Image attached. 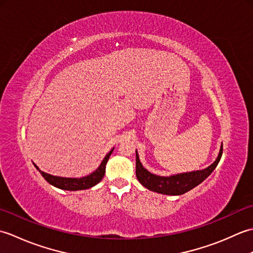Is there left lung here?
Returning a JSON list of instances; mask_svg holds the SVG:
<instances>
[{
	"label": "left lung",
	"mask_w": 253,
	"mask_h": 253,
	"mask_svg": "<svg viewBox=\"0 0 253 253\" xmlns=\"http://www.w3.org/2000/svg\"><path fill=\"white\" fill-rule=\"evenodd\" d=\"M222 153L223 144H221V149H219L216 160L204 169L187 171V173H180L170 176H160L150 173L148 169L143 168L136 150V176L139 182L149 190L162 193V195L180 196L193 189L198 185H200L204 179L211 175L212 171L217 166L219 160H221Z\"/></svg>",
	"instance_id": "left-lung-1"
}]
</instances>
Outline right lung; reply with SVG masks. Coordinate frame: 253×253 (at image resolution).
Instances as JSON below:
<instances>
[{
	"mask_svg": "<svg viewBox=\"0 0 253 253\" xmlns=\"http://www.w3.org/2000/svg\"><path fill=\"white\" fill-rule=\"evenodd\" d=\"M113 148L111 151L105 155V158L102 161L100 166L96 169L94 171H92L90 175L80 177V178H72V177H60V176H54L51 174H47L45 171H42L38 166L34 163L35 168L40 171V174L43 176V178L51 184L52 186H54L56 188H60V189L63 190H69V191H76V190H85L89 189V188L95 186L96 184L103 178V176L105 174V166L107 161H109L111 154L113 152Z\"/></svg>",
	"mask_w": 253,
	"mask_h": 253,
	"instance_id": "obj_1",
	"label": "right lung"
}]
</instances>
